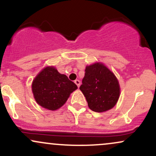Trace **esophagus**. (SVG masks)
<instances>
[{
    "mask_svg": "<svg viewBox=\"0 0 156 156\" xmlns=\"http://www.w3.org/2000/svg\"><path fill=\"white\" fill-rule=\"evenodd\" d=\"M75 83L76 84L77 86H78V87H80V81L79 80H75Z\"/></svg>",
    "mask_w": 156,
    "mask_h": 156,
    "instance_id": "obj_1",
    "label": "esophagus"
}]
</instances>
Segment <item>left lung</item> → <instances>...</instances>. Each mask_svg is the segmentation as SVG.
I'll list each match as a JSON object with an SVG mask.
<instances>
[{
    "mask_svg": "<svg viewBox=\"0 0 156 156\" xmlns=\"http://www.w3.org/2000/svg\"><path fill=\"white\" fill-rule=\"evenodd\" d=\"M80 89L91 110L104 112L116 105L120 94L118 80L102 63L87 66Z\"/></svg>",
    "mask_w": 156,
    "mask_h": 156,
    "instance_id": "1",
    "label": "left lung"
}]
</instances>
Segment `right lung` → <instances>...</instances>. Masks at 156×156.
Masks as SVG:
<instances>
[{
	"mask_svg": "<svg viewBox=\"0 0 156 156\" xmlns=\"http://www.w3.org/2000/svg\"><path fill=\"white\" fill-rule=\"evenodd\" d=\"M78 89L67 76L61 74L54 67L44 68L32 83V92L39 105L48 110L61 108L70 94Z\"/></svg>",
	"mask_w": 156,
	"mask_h": 156,
	"instance_id": "obj_1",
	"label": "right lung"
}]
</instances>
